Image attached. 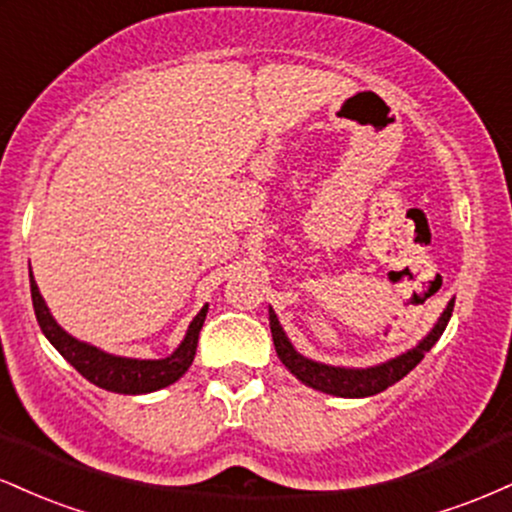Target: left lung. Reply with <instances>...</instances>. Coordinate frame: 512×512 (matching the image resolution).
Listing matches in <instances>:
<instances>
[{
	"label": "left lung",
	"mask_w": 512,
	"mask_h": 512,
	"mask_svg": "<svg viewBox=\"0 0 512 512\" xmlns=\"http://www.w3.org/2000/svg\"><path fill=\"white\" fill-rule=\"evenodd\" d=\"M452 308H455V301L448 303V308L443 310V315L438 317L436 327L421 339L414 349L404 351L390 361L380 363V366L370 368H342V366H327V363L310 361L298 354L293 349V344L286 337L284 327L279 325V317L274 315V310L269 308V327H272V339L276 356L281 358L286 368L301 380L303 385L313 387V390L327 392V395L334 397H370L378 395V392L387 390L390 385H395L397 380H402L409 370H414L421 363V358L426 356V351L433 349V344L438 342L440 334L448 327V320L452 315Z\"/></svg>",
	"instance_id": "obj_1"
}]
</instances>
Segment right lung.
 Returning <instances> with one entry per match:
<instances>
[{"mask_svg": "<svg viewBox=\"0 0 512 512\" xmlns=\"http://www.w3.org/2000/svg\"><path fill=\"white\" fill-rule=\"evenodd\" d=\"M31 296H33V310L38 317V325L43 330L45 337L50 339V344L55 346L60 354L67 358L72 366L79 370L88 383L103 387L108 392H117V395H146V392H156L161 387L173 385L175 380L185 375V370L192 366L197 351V339L199 330L204 325V317H207L209 305H204L199 310L195 320L187 327L185 339H182L178 349L173 351L168 358H158V361H139V358H125V356H113L105 354L98 346L79 342L62 330L55 322V317L50 315L48 305H45L43 296H40L38 284H35L33 272H31Z\"/></svg>", "mask_w": 512, "mask_h": 512, "instance_id": "obj_1", "label": "right lung"}]
</instances>
